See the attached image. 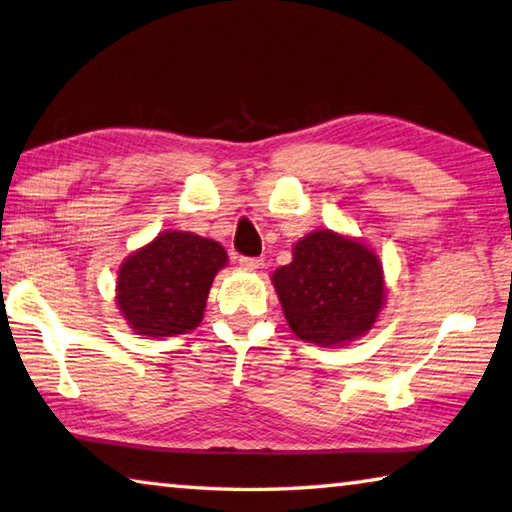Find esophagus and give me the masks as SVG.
Returning a JSON list of instances; mask_svg holds the SVG:
<instances>
[{
  "label": "esophagus",
  "mask_w": 512,
  "mask_h": 512,
  "mask_svg": "<svg viewBox=\"0 0 512 512\" xmlns=\"http://www.w3.org/2000/svg\"><path fill=\"white\" fill-rule=\"evenodd\" d=\"M239 264L244 266V268H253V271H255V268H262L264 266V259L262 257H246V255H241L239 257Z\"/></svg>",
  "instance_id": "esophagus-1"
}]
</instances>
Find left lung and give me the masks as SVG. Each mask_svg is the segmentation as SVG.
I'll list each match as a JSON object with an SVG mask.
<instances>
[{
	"mask_svg": "<svg viewBox=\"0 0 512 512\" xmlns=\"http://www.w3.org/2000/svg\"><path fill=\"white\" fill-rule=\"evenodd\" d=\"M275 291L297 338L320 347L362 336L383 306V266L367 246L331 230L297 241L293 262L273 273Z\"/></svg>",
	"mask_w": 512,
	"mask_h": 512,
	"instance_id": "left-lung-1",
	"label": "left lung"
}]
</instances>
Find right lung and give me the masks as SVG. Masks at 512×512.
<instances>
[{
    "label": "right lung",
    "mask_w": 512,
    "mask_h": 512,
    "mask_svg": "<svg viewBox=\"0 0 512 512\" xmlns=\"http://www.w3.org/2000/svg\"><path fill=\"white\" fill-rule=\"evenodd\" d=\"M226 259L217 241L167 230L120 266V311L143 336L167 338L190 331L201 322L212 277Z\"/></svg>",
    "instance_id": "add662e5"
}]
</instances>
